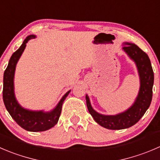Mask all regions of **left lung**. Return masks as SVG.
Returning a JSON list of instances; mask_svg holds the SVG:
<instances>
[{
	"label": "left lung",
	"instance_id": "1",
	"mask_svg": "<svg viewBox=\"0 0 160 160\" xmlns=\"http://www.w3.org/2000/svg\"><path fill=\"white\" fill-rule=\"evenodd\" d=\"M123 51L135 62L140 77V90L134 103L125 112L114 116L100 114L93 109L89 98L86 95L88 109L94 119L103 128L122 130L132 127L139 121L151 104L154 72L148 55L136 44L124 43Z\"/></svg>",
	"mask_w": 160,
	"mask_h": 160
}]
</instances>
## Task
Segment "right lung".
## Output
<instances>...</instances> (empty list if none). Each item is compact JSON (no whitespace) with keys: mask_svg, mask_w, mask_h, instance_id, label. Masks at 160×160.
Here are the masks:
<instances>
[{"mask_svg":"<svg viewBox=\"0 0 160 160\" xmlns=\"http://www.w3.org/2000/svg\"><path fill=\"white\" fill-rule=\"evenodd\" d=\"M35 37L36 36L34 35L28 36L19 48L12 54L8 67L4 71L3 81V101L8 112L21 128L26 131L32 132L47 131L53 128L58 123L63 102L70 92V91L66 92L56 107L48 112L44 111H31L26 109L18 103L14 93V75L15 66L26 48V43L30 39Z\"/></svg>","mask_w":160,"mask_h":160,"instance_id":"add662e5","label":"right lung"}]
</instances>
